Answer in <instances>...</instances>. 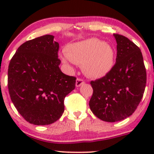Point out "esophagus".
I'll return each mask as SVG.
<instances>
[{"label":"esophagus","mask_w":154,"mask_h":154,"mask_svg":"<svg viewBox=\"0 0 154 154\" xmlns=\"http://www.w3.org/2000/svg\"><path fill=\"white\" fill-rule=\"evenodd\" d=\"M84 83H85L84 80H82V79L77 78V80H76V86H77V87L81 86L82 85H83Z\"/></svg>","instance_id":"obj_1"}]
</instances>
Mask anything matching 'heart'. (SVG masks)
<instances>
[{"label": "heart", "instance_id": "b5f03b06", "mask_svg": "<svg viewBox=\"0 0 154 154\" xmlns=\"http://www.w3.org/2000/svg\"><path fill=\"white\" fill-rule=\"evenodd\" d=\"M62 61L81 64L83 72L88 77L98 79L112 71L116 61V53L110 45L91 38L68 45Z\"/></svg>", "mask_w": 154, "mask_h": 154}]
</instances>
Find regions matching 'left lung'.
Returning <instances> with one entry per match:
<instances>
[{
	"instance_id": "1",
	"label": "left lung",
	"mask_w": 154,
	"mask_h": 154,
	"mask_svg": "<svg viewBox=\"0 0 154 154\" xmlns=\"http://www.w3.org/2000/svg\"><path fill=\"white\" fill-rule=\"evenodd\" d=\"M116 63L102 78L91 82V112L100 120L116 122L130 117L139 106L146 86V69L141 50L124 35L114 34Z\"/></svg>"
}]
</instances>
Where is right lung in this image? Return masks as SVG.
<instances>
[{
    "label": "right lung",
    "mask_w": 154,
    "mask_h": 154,
    "mask_svg": "<svg viewBox=\"0 0 154 154\" xmlns=\"http://www.w3.org/2000/svg\"><path fill=\"white\" fill-rule=\"evenodd\" d=\"M45 35L23 43L10 60L8 88L11 100L29 123L48 125L64 112V99L75 88L76 77L59 66V43Z\"/></svg>",
    "instance_id": "right-lung-1"
}]
</instances>
